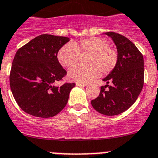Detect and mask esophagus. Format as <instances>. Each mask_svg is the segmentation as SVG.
<instances>
[{"mask_svg": "<svg viewBox=\"0 0 158 158\" xmlns=\"http://www.w3.org/2000/svg\"><path fill=\"white\" fill-rule=\"evenodd\" d=\"M76 85L79 86V87H85V86L87 85V84H83V83H80V82H77Z\"/></svg>", "mask_w": 158, "mask_h": 158, "instance_id": "34e87169", "label": "esophagus"}]
</instances>
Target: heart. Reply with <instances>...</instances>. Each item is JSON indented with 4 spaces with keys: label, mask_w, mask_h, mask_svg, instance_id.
<instances>
[{
    "label": "heart",
    "mask_w": 158,
    "mask_h": 158,
    "mask_svg": "<svg viewBox=\"0 0 158 158\" xmlns=\"http://www.w3.org/2000/svg\"><path fill=\"white\" fill-rule=\"evenodd\" d=\"M79 53L88 54L85 60L87 65L75 66L69 71L68 77L74 81L89 82L97 77L100 72L103 75L108 74L118 63L117 51L110 47L108 41L100 37L66 43L59 49L57 57L62 66L71 68L78 62Z\"/></svg>",
    "instance_id": "1"
}]
</instances>
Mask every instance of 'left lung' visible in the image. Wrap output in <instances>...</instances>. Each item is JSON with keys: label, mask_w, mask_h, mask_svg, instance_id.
Here are the masks:
<instances>
[{"label": "left lung", "mask_w": 158, "mask_h": 158, "mask_svg": "<svg viewBox=\"0 0 158 158\" xmlns=\"http://www.w3.org/2000/svg\"><path fill=\"white\" fill-rule=\"evenodd\" d=\"M105 35L111 38L116 46L118 63L103 79L107 85L100 87V95L91 104L96 111L111 116L127 111L139 97L144 84V59L127 38L112 31ZM107 87L109 88L106 89Z\"/></svg>", "instance_id": "left-lung-1"}]
</instances>
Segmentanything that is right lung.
Wrapping results in <instances>:
<instances>
[{"instance_id": "add662e5", "label": "right lung", "mask_w": 158, "mask_h": 158, "mask_svg": "<svg viewBox=\"0 0 158 158\" xmlns=\"http://www.w3.org/2000/svg\"><path fill=\"white\" fill-rule=\"evenodd\" d=\"M68 37L43 34L19 48L9 77L12 95L19 107L31 115L50 118L63 109L75 83L54 85L66 74L58 60Z\"/></svg>"}]
</instances>
